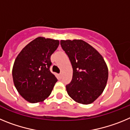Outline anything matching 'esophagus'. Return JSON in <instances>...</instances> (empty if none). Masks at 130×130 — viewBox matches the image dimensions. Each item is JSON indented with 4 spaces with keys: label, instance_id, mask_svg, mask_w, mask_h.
<instances>
[{
    "label": "esophagus",
    "instance_id": "esophagus-1",
    "mask_svg": "<svg viewBox=\"0 0 130 130\" xmlns=\"http://www.w3.org/2000/svg\"><path fill=\"white\" fill-rule=\"evenodd\" d=\"M57 75H58V77L59 78V79H61V77H62V74H61V73H58V74Z\"/></svg>",
    "mask_w": 130,
    "mask_h": 130
}]
</instances>
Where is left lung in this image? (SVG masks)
<instances>
[{"label":"left lung","mask_w":130,"mask_h":130,"mask_svg":"<svg viewBox=\"0 0 130 130\" xmlns=\"http://www.w3.org/2000/svg\"><path fill=\"white\" fill-rule=\"evenodd\" d=\"M60 45L73 68L72 81L66 87L68 94L77 103L92 104L106 87V62L96 49L82 40H61Z\"/></svg>","instance_id":"obj_1"}]
</instances>
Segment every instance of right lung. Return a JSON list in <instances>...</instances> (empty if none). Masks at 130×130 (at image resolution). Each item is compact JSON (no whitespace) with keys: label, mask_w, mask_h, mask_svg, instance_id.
<instances>
[{"label":"right lung","mask_w":130,"mask_h":130,"mask_svg":"<svg viewBox=\"0 0 130 130\" xmlns=\"http://www.w3.org/2000/svg\"><path fill=\"white\" fill-rule=\"evenodd\" d=\"M58 45L59 40L38 37L16 57L12 68L13 83L27 102L41 103L51 94L57 79L49 70L50 58Z\"/></svg>","instance_id":"right-lung-1"}]
</instances>
